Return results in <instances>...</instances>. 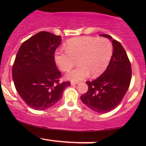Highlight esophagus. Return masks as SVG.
Returning <instances> with one entry per match:
<instances>
[{
  "label": "esophagus",
  "mask_w": 146,
  "mask_h": 146,
  "mask_svg": "<svg viewBox=\"0 0 146 146\" xmlns=\"http://www.w3.org/2000/svg\"><path fill=\"white\" fill-rule=\"evenodd\" d=\"M71 85H75V84H79V82H71Z\"/></svg>",
  "instance_id": "34e87169"
}]
</instances>
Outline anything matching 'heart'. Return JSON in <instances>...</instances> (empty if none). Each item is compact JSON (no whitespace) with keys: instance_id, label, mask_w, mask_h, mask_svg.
I'll return each instance as SVG.
<instances>
[{"instance_id":"obj_1","label":"heart","mask_w":146,"mask_h":146,"mask_svg":"<svg viewBox=\"0 0 146 146\" xmlns=\"http://www.w3.org/2000/svg\"><path fill=\"white\" fill-rule=\"evenodd\" d=\"M64 48L55 51L54 60L62 71H67L73 67L76 60L80 65L66 73L72 81H79L88 77L97 76L105 71L113 53V46L106 38L82 36L66 42Z\"/></svg>"}]
</instances>
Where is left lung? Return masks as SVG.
<instances>
[{
  "instance_id": "obj_1",
  "label": "left lung",
  "mask_w": 146,
  "mask_h": 146,
  "mask_svg": "<svg viewBox=\"0 0 146 146\" xmlns=\"http://www.w3.org/2000/svg\"><path fill=\"white\" fill-rule=\"evenodd\" d=\"M102 36L112 39L109 35ZM113 53L106 71L93 81H87L88 91L81 96L86 106L99 113L111 111L121 103L132 78L131 64L121 43L113 39Z\"/></svg>"
}]
</instances>
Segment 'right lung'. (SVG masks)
<instances>
[{
	"mask_svg": "<svg viewBox=\"0 0 146 146\" xmlns=\"http://www.w3.org/2000/svg\"><path fill=\"white\" fill-rule=\"evenodd\" d=\"M61 36L40 31L27 40L18 49L12 66L14 83L21 98L31 108L44 110L62 97L70 82H61L62 74L54 60Z\"/></svg>",
	"mask_w": 146,
	"mask_h": 146,
	"instance_id": "obj_1",
	"label": "right lung"
}]
</instances>
